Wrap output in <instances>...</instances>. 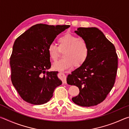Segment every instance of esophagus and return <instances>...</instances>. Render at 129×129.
<instances>
[{
  "label": "esophagus",
  "mask_w": 129,
  "mask_h": 129,
  "mask_svg": "<svg viewBox=\"0 0 129 129\" xmlns=\"http://www.w3.org/2000/svg\"><path fill=\"white\" fill-rule=\"evenodd\" d=\"M59 76H60V78H61V80H62L63 84H67V77H66V75H65L64 73L60 72V73H59Z\"/></svg>",
  "instance_id": "obj_1"
}]
</instances>
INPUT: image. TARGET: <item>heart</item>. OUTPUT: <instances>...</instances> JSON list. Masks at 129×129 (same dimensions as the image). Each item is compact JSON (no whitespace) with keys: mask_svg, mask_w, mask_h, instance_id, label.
<instances>
[{"mask_svg":"<svg viewBox=\"0 0 129 129\" xmlns=\"http://www.w3.org/2000/svg\"><path fill=\"white\" fill-rule=\"evenodd\" d=\"M58 47L53 43L49 44L47 51L49 58L55 61L58 58L60 50L64 49V58L54 64V68L64 70L72 67H80L86 61L88 57L89 49L86 41L75 35L66 33L57 39Z\"/></svg>","mask_w":129,"mask_h":129,"instance_id":"b5f03b06","label":"heart"}]
</instances>
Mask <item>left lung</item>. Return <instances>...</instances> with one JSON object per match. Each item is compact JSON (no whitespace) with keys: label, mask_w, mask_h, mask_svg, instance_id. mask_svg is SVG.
Here are the masks:
<instances>
[{"label":"left lung","mask_w":129,"mask_h":129,"mask_svg":"<svg viewBox=\"0 0 129 129\" xmlns=\"http://www.w3.org/2000/svg\"><path fill=\"white\" fill-rule=\"evenodd\" d=\"M75 33L88 45V57L84 64L68 76L67 84L79 88V94L72 98L81 106L97 105L105 100L115 83L118 56L114 45L95 27H80Z\"/></svg>","instance_id":"8db88e82"}]
</instances>
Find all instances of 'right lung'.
Listing matches in <instances>:
<instances>
[{"label":"right lung","mask_w":129,"mask_h":129,"mask_svg":"<svg viewBox=\"0 0 129 129\" xmlns=\"http://www.w3.org/2000/svg\"><path fill=\"white\" fill-rule=\"evenodd\" d=\"M69 25L38 24L15 40L10 57L11 81L21 99L33 105L47 103L62 84L58 72H48L51 63L47 48Z\"/></svg>","instance_id":"add662e5"}]
</instances>
